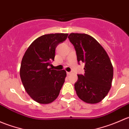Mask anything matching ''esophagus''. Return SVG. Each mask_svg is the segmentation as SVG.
Returning a JSON list of instances; mask_svg holds the SVG:
<instances>
[{
    "label": "esophagus",
    "instance_id": "34e87169",
    "mask_svg": "<svg viewBox=\"0 0 129 129\" xmlns=\"http://www.w3.org/2000/svg\"><path fill=\"white\" fill-rule=\"evenodd\" d=\"M67 74L68 75H71V72H67Z\"/></svg>",
    "mask_w": 129,
    "mask_h": 129
}]
</instances>
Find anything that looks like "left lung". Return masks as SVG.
I'll return each mask as SVG.
<instances>
[{
	"label": "left lung",
	"mask_w": 129,
	"mask_h": 129,
	"mask_svg": "<svg viewBox=\"0 0 129 129\" xmlns=\"http://www.w3.org/2000/svg\"><path fill=\"white\" fill-rule=\"evenodd\" d=\"M68 38L74 45L78 62L85 63V74L77 75L74 84L80 99L88 104L102 101L111 88L114 69L103 47L86 34L71 33Z\"/></svg>",
	"instance_id": "1"
}]
</instances>
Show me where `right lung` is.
Listing matches in <instances>:
<instances>
[{"label": "right lung", "mask_w": 129, "mask_h": 129, "mask_svg": "<svg viewBox=\"0 0 129 129\" xmlns=\"http://www.w3.org/2000/svg\"><path fill=\"white\" fill-rule=\"evenodd\" d=\"M68 34H50L36 39L25 52L20 69L24 89L36 102L47 104L58 96L66 77L65 70L49 67L54 60L57 45L66 40Z\"/></svg>", "instance_id": "right-lung-1"}]
</instances>
